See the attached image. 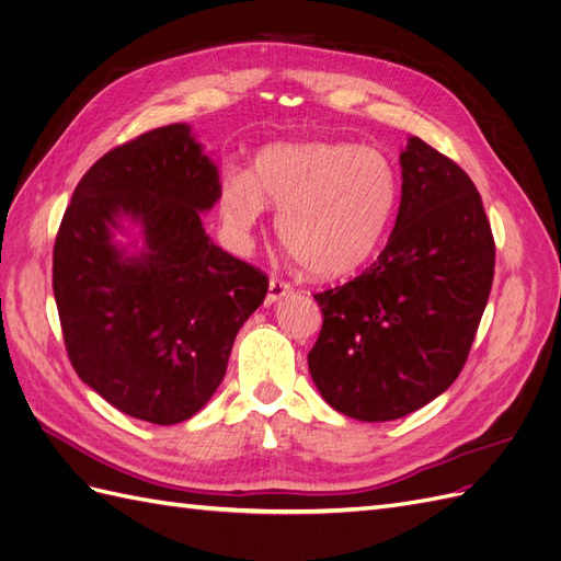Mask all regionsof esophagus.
Segmentation results:
<instances>
[{
  "instance_id": "1",
  "label": "esophagus",
  "mask_w": 561,
  "mask_h": 561,
  "mask_svg": "<svg viewBox=\"0 0 561 561\" xmlns=\"http://www.w3.org/2000/svg\"><path fill=\"white\" fill-rule=\"evenodd\" d=\"M290 295H293L290 283L278 280V278H271V280H268V295H266V301H268V304H276V301H280L283 297H290Z\"/></svg>"
}]
</instances>
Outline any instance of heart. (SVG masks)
<instances>
[{
  "mask_svg": "<svg viewBox=\"0 0 561 561\" xmlns=\"http://www.w3.org/2000/svg\"><path fill=\"white\" fill-rule=\"evenodd\" d=\"M400 196L398 173L381 151L348 142L271 145L254 159L252 178L222 184L227 227L248 236L266 206L278 210L283 248L316 278H342L377 252Z\"/></svg>",
  "mask_w": 561,
  "mask_h": 561,
  "instance_id": "heart-1",
  "label": "heart"
}]
</instances>
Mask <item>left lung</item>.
I'll use <instances>...</instances> for the list:
<instances>
[{
	"instance_id": "8db88e82",
	"label": "left lung",
	"mask_w": 561,
	"mask_h": 561,
	"mask_svg": "<svg viewBox=\"0 0 561 561\" xmlns=\"http://www.w3.org/2000/svg\"><path fill=\"white\" fill-rule=\"evenodd\" d=\"M396 227L377 262L316 295L322 330L309 371L332 410L393 421L463 369L494 280V236L472 180L419 138L400 151Z\"/></svg>"
}]
</instances>
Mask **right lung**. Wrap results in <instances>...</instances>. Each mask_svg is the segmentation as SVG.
Listing matches in <instances>:
<instances>
[{
  "label": "right lung",
  "mask_w": 561,
  "mask_h": 561,
  "mask_svg": "<svg viewBox=\"0 0 561 561\" xmlns=\"http://www.w3.org/2000/svg\"><path fill=\"white\" fill-rule=\"evenodd\" d=\"M219 168L190 124L116 147L72 194L54 295L81 381L118 412L173 426L208 404L268 280L203 229Z\"/></svg>",
  "instance_id": "obj_1"
}]
</instances>
